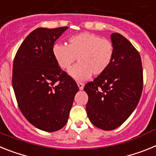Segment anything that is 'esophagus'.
I'll return each instance as SVG.
<instances>
[{
	"label": "esophagus",
	"mask_w": 156,
	"mask_h": 156,
	"mask_svg": "<svg viewBox=\"0 0 156 156\" xmlns=\"http://www.w3.org/2000/svg\"><path fill=\"white\" fill-rule=\"evenodd\" d=\"M77 85L79 87L80 90H83V87H84V84L83 83H77Z\"/></svg>",
	"instance_id": "34e87169"
}]
</instances>
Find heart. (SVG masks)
<instances>
[{
	"label": "heart",
	"mask_w": 156,
	"mask_h": 156,
	"mask_svg": "<svg viewBox=\"0 0 156 156\" xmlns=\"http://www.w3.org/2000/svg\"><path fill=\"white\" fill-rule=\"evenodd\" d=\"M113 44L94 34L82 33L72 36L67 46L55 44L52 48L53 56L59 67L67 69L77 60L79 64L73 66L69 74L77 81L89 79L102 74L111 65L114 57Z\"/></svg>",
	"instance_id": "1"
}]
</instances>
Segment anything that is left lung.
<instances>
[{
  "mask_svg": "<svg viewBox=\"0 0 156 156\" xmlns=\"http://www.w3.org/2000/svg\"><path fill=\"white\" fill-rule=\"evenodd\" d=\"M115 52L111 65L87 83V113L92 124L104 130L122 125L137 107L143 89L142 63L139 52L123 36L111 34Z\"/></svg>",
  "mask_w": 156,
  "mask_h": 156,
  "instance_id": "8db88e82",
  "label": "left lung"
}]
</instances>
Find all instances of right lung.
Returning a JSON list of instances; mask_svg holds the SVG:
<instances>
[{"instance_id":"add662e5","label":"right lung","mask_w":156,"mask_h":156,"mask_svg":"<svg viewBox=\"0 0 156 156\" xmlns=\"http://www.w3.org/2000/svg\"><path fill=\"white\" fill-rule=\"evenodd\" d=\"M67 29H36L22 43L14 59L12 86L19 109L32 125L44 131H57L66 124L79 90L52 53L55 42Z\"/></svg>"}]
</instances>
